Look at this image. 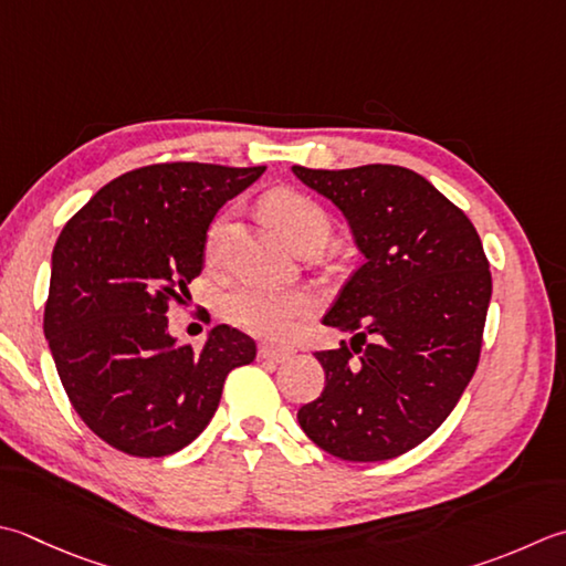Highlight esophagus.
<instances>
[{"instance_id": "esophagus-1", "label": "esophagus", "mask_w": 566, "mask_h": 566, "mask_svg": "<svg viewBox=\"0 0 566 566\" xmlns=\"http://www.w3.org/2000/svg\"><path fill=\"white\" fill-rule=\"evenodd\" d=\"M258 356H260V360H264V363H284V360L292 358V350L274 348V346H262V348L258 350Z\"/></svg>"}]
</instances>
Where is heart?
I'll list each match as a JSON object with an SVG mask.
<instances>
[{
  "instance_id": "1",
  "label": "heart",
  "mask_w": 566,
  "mask_h": 566,
  "mask_svg": "<svg viewBox=\"0 0 566 566\" xmlns=\"http://www.w3.org/2000/svg\"><path fill=\"white\" fill-rule=\"evenodd\" d=\"M264 213L282 232L290 245L306 235L328 238V218L314 201L292 193L274 191L264 198ZM220 235V223L210 230L213 248ZM316 308V296L304 290H272L254 282L238 284L223 298V314L232 326L248 331L252 336L262 338H286L292 336L296 326Z\"/></svg>"
}]
</instances>
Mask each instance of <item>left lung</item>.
I'll return each instance as SVG.
<instances>
[{"instance_id": "obj_1", "label": "left lung", "mask_w": 566, "mask_h": 566, "mask_svg": "<svg viewBox=\"0 0 566 566\" xmlns=\"http://www.w3.org/2000/svg\"><path fill=\"white\" fill-rule=\"evenodd\" d=\"M292 171L340 210L363 254L324 316L350 346L314 353L326 387L296 419L343 461L395 459L444 422L479 365L493 290L481 238L402 166Z\"/></svg>"}]
</instances>
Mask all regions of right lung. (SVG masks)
Instances as JSON below:
<instances>
[{
	"instance_id": "obj_1",
	"label": "right lung",
	"mask_w": 566,
	"mask_h": 566,
	"mask_svg": "<svg viewBox=\"0 0 566 566\" xmlns=\"http://www.w3.org/2000/svg\"><path fill=\"white\" fill-rule=\"evenodd\" d=\"M264 166L154 164L117 176L65 223L51 258L43 334L75 412L129 457H169L213 419L226 375L254 360L228 324L203 350L169 334L206 262V232Z\"/></svg>"
}]
</instances>
